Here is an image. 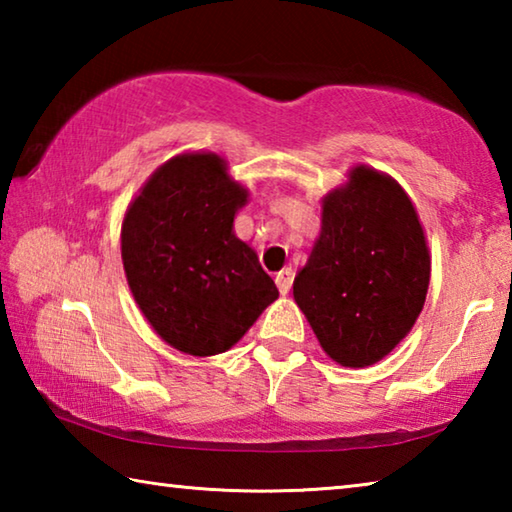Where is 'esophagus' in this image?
I'll list each match as a JSON object with an SVG mask.
<instances>
[{"mask_svg":"<svg viewBox=\"0 0 512 512\" xmlns=\"http://www.w3.org/2000/svg\"><path fill=\"white\" fill-rule=\"evenodd\" d=\"M293 277H296L293 268H282V271L275 275V284H277V289H280L282 296H287V293H289L291 284H293Z\"/></svg>","mask_w":512,"mask_h":512,"instance_id":"obj_1","label":"esophagus"}]
</instances>
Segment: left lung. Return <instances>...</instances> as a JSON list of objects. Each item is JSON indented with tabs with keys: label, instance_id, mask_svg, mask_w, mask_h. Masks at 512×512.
<instances>
[{
	"label": "left lung",
	"instance_id": "obj_1",
	"mask_svg": "<svg viewBox=\"0 0 512 512\" xmlns=\"http://www.w3.org/2000/svg\"><path fill=\"white\" fill-rule=\"evenodd\" d=\"M431 259L404 189L357 167L350 183L323 201V230L293 298L323 350L341 366L386 357L420 316Z\"/></svg>",
	"mask_w": 512,
	"mask_h": 512
}]
</instances>
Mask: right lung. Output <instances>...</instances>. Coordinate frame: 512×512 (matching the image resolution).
Instances as JSON below:
<instances>
[{"label":"right lung","instance_id":"right-lung-1","mask_svg":"<svg viewBox=\"0 0 512 512\" xmlns=\"http://www.w3.org/2000/svg\"><path fill=\"white\" fill-rule=\"evenodd\" d=\"M246 198L219 155L189 153L162 164L128 207V287L155 332L180 352L230 350L277 298L255 250L232 232Z\"/></svg>","mask_w":512,"mask_h":512}]
</instances>
